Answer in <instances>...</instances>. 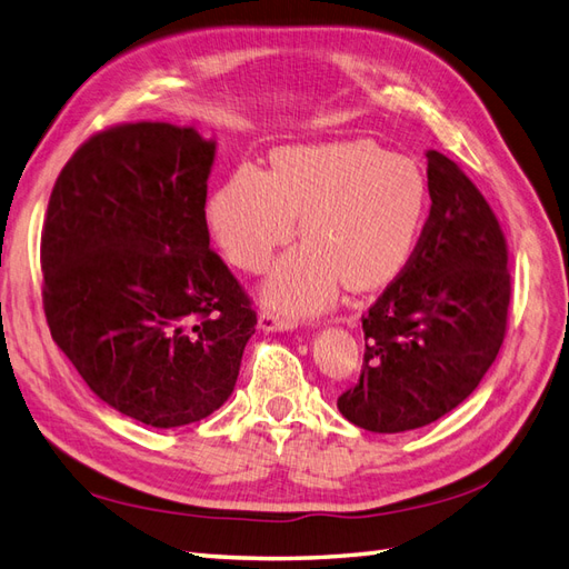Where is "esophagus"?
<instances>
[{"label":"esophagus","mask_w":569,"mask_h":569,"mask_svg":"<svg viewBox=\"0 0 569 569\" xmlns=\"http://www.w3.org/2000/svg\"><path fill=\"white\" fill-rule=\"evenodd\" d=\"M257 327L261 331H290L296 327V322H293V319H286V317H279L273 312H259Z\"/></svg>","instance_id":"34e87169"}]
</instances>
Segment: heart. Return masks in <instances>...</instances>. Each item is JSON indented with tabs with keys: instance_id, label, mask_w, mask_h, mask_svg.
I'll return each mask as SVG.
<instances>
[{
	"instance_id": "obj_1",
	"label": "heart",
	"mask_w": 569,
	"mask_h": 569,
	"mask_svg": "<svg viewBox=\"0 0 569 569\" xmlns=\"http://www.w3.org/2000/svg\"><path fill=\"white\" fill-rule=\"evenodd\" d=\"M430 207L428 180L411 158L372 141L293 146L273 170L244 160L207 203L211 238L232 264L267 269L298 232L261 286V302L283 317H315L346 286L372 290L409 267Z\"/></svg>"
}]
</instances>
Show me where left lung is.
I'll return each mask as SVG.
<instances>
[{
    "label": "left lung",
    "instance_id": "1",
    "mask_svg": "<svg viewBox=\"0 0 569 569\" xmlns=\"http://www.w3.org/2000/svg\"><path fill=\"white\" fill-rule=\"evenodd\" d=\"M426 158L430 218L409 267L362 317L366 368L337 401L370 432L416 430L457 409L505 339L509 273L498 218L455 160Z\"/></svg>",
    "mask_w": 569,
    "mask_h": 569
}]
</instances>
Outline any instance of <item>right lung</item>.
<instances>
[{
    "mask_svg": "<svg viewBox=\"0 0 569 569\" xmlns=\"http://www.w3.org/2000/svg\"><path fill=\"white\" fill-rule=\"evenodd\" d=\"M216 139L112 127L69 158L42 228L54 343L110 409L151 428L197 423L236 389L257 315L209 247Z\"/></svg>",
    "mask_w": 569,
    "mask_h": 569,
    "instance_id": "obj_1",
    "label": "right lung"
}]
</instances>
